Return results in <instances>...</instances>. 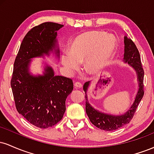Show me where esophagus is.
Here are the masks:
<instances>
[{
	"label": "esophagus",
	"mask_w": 154,
	"mask_h": 154,
	"mask_svg": "<svg viewBox=\"0 0 154 154\" xmlns=\"http://www.w3.org/2000/svg\"><path fill=\"white\" fill-rule=\"evenodd\" d=\"M75 87L76 88H81L82 87V85L81 84L80 82H77L75 83Z\"/></svg>",
	"instance_id": "1"
}]
</instances>
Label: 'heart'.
<instances>
[{
	"mask_svg": "<svg viewBox=\"0 0 154 154\" xmlns=\"http://www.w3.org/2000/svg\"><path fill=\"white\" fill-rule=\"evenodd\" d=\"M117 50V40L102 31H88L74 38L69 54L61 56V63L70 75L79 69V63L90 75H97L109 64Z\"/></svg>",
	"mask_w": 154,
	"mask_h": 154,
	"instance_id": "1",
	"label": "heart"
}]
</instances>
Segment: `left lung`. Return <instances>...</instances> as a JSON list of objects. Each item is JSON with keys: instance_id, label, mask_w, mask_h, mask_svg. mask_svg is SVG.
I'll return each mask as SVG.
<instances>
[{"instance_id": "1", "label": "left lung", "mask_w": 154, "mask_h": 154, "mask_svg": "<svg viewBox=\"0 0 154 154\" xmlns=\"http://www.w3.org/2000/svg\"><path fill=\"white\" fill-rule=\"evenodd\" d=\"M124 43H125V53H124L123 58L124 63H128L130 67H132L135 70L136 76H137V85H138L133 103L131 104L128 110L123 114L116 115V114L104 113L103 111L95 109L89 103L88 96V88L91 86V82L88 81L85 83L84 86H83V90L85 93V111L88 116L89 117L90 121L95 127L100 130H106V131H113V130H117L130 122L135 114L137 106L144 95V72L142 68L139 51L135 43L128 36H125L124 38Z\"/></svg>"}]
</instances>
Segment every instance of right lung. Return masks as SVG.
<instances>
[{
	"label": "right lung",
	"instance_id": "right-lung-1",
	"mask_svg": "<svg viewBox=\"0 0 154 154\" xmlns=\"http://www.w3.org/2000/svg\"><path fill=\"white\" fill-rule=\"evenodd\" d=\"M63 25L45 22L26 33L16 57L11 86L16 107L21 115L38 128L57 124L66 111V99L73 91L69 78L56 76L54 69L43 61L42 75H33L31 63L35 58L52 56L59 61L57 31Z\"/></svg>",
	"mask_w": 154,
	"mask_h": 154
}]
</instances>
